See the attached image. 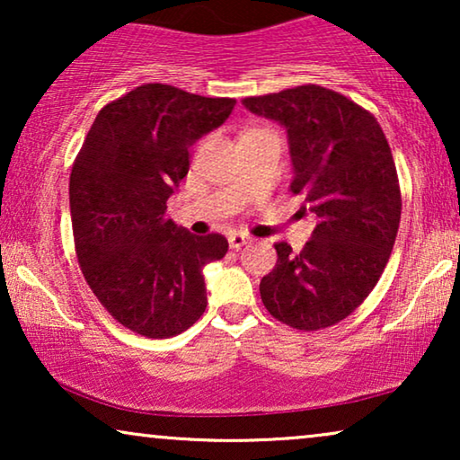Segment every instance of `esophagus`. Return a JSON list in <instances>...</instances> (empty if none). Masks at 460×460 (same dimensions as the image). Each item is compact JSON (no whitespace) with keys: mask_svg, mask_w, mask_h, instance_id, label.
<instances>
[{"mask_svg":"<svg viewBox=\"0 0 460 460\" xmlns=\"http://www.w3.org/2000/svg\"><path fill=\"white\" fill-rule=\"evenodd\" d=\"M251 241V238L247 234H241V232H232V234L228 236V243H230V249H241L244 247Z\"/></svg>","mask_w":460,"mask_h":460,"instance_id":"34e87169","label":"esophagus"}]
</instances>
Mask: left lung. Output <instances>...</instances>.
<instances>
[{"instance_id":"left-lung-1","label":"left lung","mask_w":460,"mask_h":460,"mask_svg":"<svg viewBox=\"0 0 460 460\" xmlns=\"http://www.w3.org/2000/svg\"><path fill=\"white\" fill-rule=\"evenodd\" d=\"M243 104L287 129L291 192L318 216L299 253L274 244L279 261L260 282L261 301L293 329H326L368 297L392 255L402 213L392 150L368 111L326 87L299 85Z\"/></svg>"}]
</instances>
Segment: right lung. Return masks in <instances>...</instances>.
<instances>
[{
	"mask_svg": "<svg viewBox=\"0 0 460 460\" xmlns=\"http://www.w3.org/2000/svg\"><path fill=\"white\" fill-rule=\"evenodd\" d=\"M236 100L146 84L106 104L73 163L71 219L87 285L137 335H180L203 316V268L222 234L194 236L165 217L190 167L188 148L230 117Z\"/></svg>",
	"mask_w": 460,
	"mask_h": 460,
	"instance_id": "right-lung-1",
	"label": "right lung"
}]
</instances>
